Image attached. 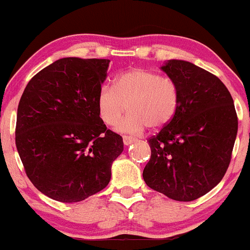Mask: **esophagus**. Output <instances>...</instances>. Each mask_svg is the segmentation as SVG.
<instances>
[{
	"label": "esophagus",
	"mask_w": 250,
	"mask_h": 250,
	"mask_svg": "<svg viewBox=\"0 0 250 250\" xmlns=\"http://www.w3.org/2000/svg\"><path fill=\"white\" fill-rule=\"evenodd\" d=\"M136 141V139L135 137H131V136H123V143H125V146H129L131 145V143Z\"/></svg>",
	"instance_id": "34e87169"
}]
</instances>
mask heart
<instances>
[{"instance_id":"1","label":"heart","mask_w":250,"mask_h":250,"mask_svg":"<svg viewBox=\"0 0 250 250\" xmlns=\"http://www.w3.org/2000/svg\"><path fill=\"white\" fill-rule=\"evenodd\" d=\"M100 117L107 125H117L122 133L136 134L146 128L159 129L173 120L179 105V88L169 77L146 69L122 73L114 85H103L97 94Z\"/></svg>"}]
</instances>
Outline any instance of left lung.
Returning a JSON list of instances; mask_svg holds the SVG:
<instances>
[{
	"instance_id": "8db88e82",
	"label": "left lung",
	"mask_w": 250,
	"mask_h": 250,
	"mask_svg": "<svg viewBox=\"0 0 250 250\" xmlns=\"http://www.w3.org/2000/svg\"><path fill=\"white\" fill-rule=\"evenodd\" d=\"M162 70L179 88L170 122L148 142L151 156L143 169L149 188L176 201H194L225 176L237 134L233 97L217 76L181 60Z\"/></svg>"
}]
</instances>
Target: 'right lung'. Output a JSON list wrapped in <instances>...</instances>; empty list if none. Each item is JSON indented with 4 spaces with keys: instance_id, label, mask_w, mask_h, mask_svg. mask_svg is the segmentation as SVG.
Listing matches in <instances>:
<instances>
[{
    "instance_id": "obj_1",
    "label": "right lung",
    "mask_w": 250,
    "mask_h": 250,
    "mask_svg": "<svg viewBox=\"0 0 250 250\" xmlns=\"http://www.w3.org/2000/svg\"><path fill=\"white\" fill-rule=\"evenodd\" d=\"M109 60L64 57L36 74L19 108L15 143L24 171L59 202L85 200L108 186L122 137L107 129L97 94Z\"/></svg>"
}]
</instances>
